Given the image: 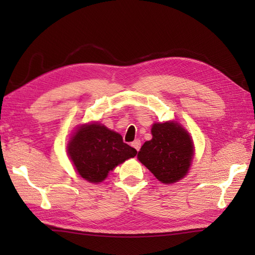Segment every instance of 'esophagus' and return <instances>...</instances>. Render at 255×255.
I'll return each instance as SVG.
<instances>
[{
	"label": "esophagus",
	"instance_id": "1",
	"mask_svg": "<svg viewBox=\"0 0 255 255\" xmlns=\"http://www.w3.org/2000/svg\"><path fill=\"white\" fill-rule=\"evenodd\" d=\"M131 145H132V147L134 148V149H136L137 151H139L140 150V147H141V142H140V140H134V141L131 143Z\"/></svg>",
	"mask_w": 255,
	"mask_h": 255
}]
</instances>
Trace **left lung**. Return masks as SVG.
Here are the masks:
<instances>
[{
  "label": "left lung",
  "mask_w": 255,
  "mask_h": 255,
  "mask_svg": "<svg viewBox=\"0 0 255 255\" xmlns=\"http://www.w3.org/2000/svg\"><path fill=\"white\" fill-rule=\"evenodd\" d=\"M152 139L145 141L138 159L162 183L171 184L186 175L193 159L191 137L177 123L154 124Z\"/></svg>",
  "instance_id": "8db88e82"
}]
</instances>
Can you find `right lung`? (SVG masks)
Masks as SVG:
<instances>
[{
	"instance_id": "right-lung-1",
	"label": "right lung",
	"mask_w": 255,
	"mask_h": 255,
	"mask_svg": "<svg viewBox=\"0 0 255 255\" xmlns=\"http://www.w3.org/2000/svg\"><path fill=\"white\" fill-rule=\"evenodd\" d=\"M68 151L75 170L91 183L104 181L114 167L137 154L121 134L97 123L79 128L70 140Z\"/></svg>"
}]
</instances>
